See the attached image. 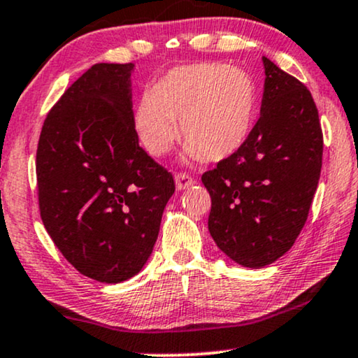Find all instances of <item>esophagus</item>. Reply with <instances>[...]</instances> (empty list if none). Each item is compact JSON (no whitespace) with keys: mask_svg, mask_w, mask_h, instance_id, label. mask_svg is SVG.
Returning a JSON list of instances; mask_svg holds the SVG:
<instances>
[{"mask_svg":"<svg viewBox=\"0 0 358 358\" xmlns=\"http://www.w3.org/2000/svg\"><path fill=\"white\" fill-rule=\"evenodd\" d=\"M174 180H176V189L178 190H184V189H187L189 185H192L195 180L190 178L189 174H185V173H178L174 176Z\"/></svg>","mask_w":358,"mask_h":358,"instance_id":"obj_1","label":"esophagus"}]
</instances>
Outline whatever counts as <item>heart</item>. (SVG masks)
<instances>
[{"instance_id": "b5f03b06", "label": "heart", "mask_w": 358, "mask_h": 358, "mask_svg": "<svg viewBox=\"0 0 358 358\" xmlns=\"http://www.w3.org/2000/svg\"><path fill=\"white\" fill-rule=\"evenodd\" d=\"M257 110V87L246 71L217 63L171 70L140 101L135 125L151 156H163L180 136L192 159L218 163L243 148Z\"/></svg>"}]
</instances>
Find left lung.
Returning <instances> with one entry per match:
<instances>
[{
  "instance_id": "8db88e82",
  "label": "left lung",
  "mask_w": 358,
  "mask_h": 358,
  "mask_svg": "<svg viewBox=\"0 0 358 358\" xmlns=\"http://www.w3.org/2000/svg\"><path fill=\"white\" fill-rule=\"evenodd\" d=\"M261 117L243 148L202 174L212 197L208 231L239 266L261 268L305 227L322 166V131L311 92L264 57Z\"/></svg>"
}]
</instances>
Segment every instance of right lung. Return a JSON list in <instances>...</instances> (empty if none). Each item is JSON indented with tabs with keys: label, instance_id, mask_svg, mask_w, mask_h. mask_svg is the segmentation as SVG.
<instances>
[{
	"label": "right lung",
	"instance_id": "add662e5",
	"mask_svg": "<svg viewBox=\"0 0 358 358\" xmlns=\"http://www.w3.org/2000/svg\"><path fill=\"white\" fill-rule=\"evenodd\" d=\"M134 63H97L43 122L36 171L47 233L83 275L120 283L151 256L173 174L138 145Z\"/></svg>",
	"mask_w": 358,
	"mask_h": 358
}]
</instances>
